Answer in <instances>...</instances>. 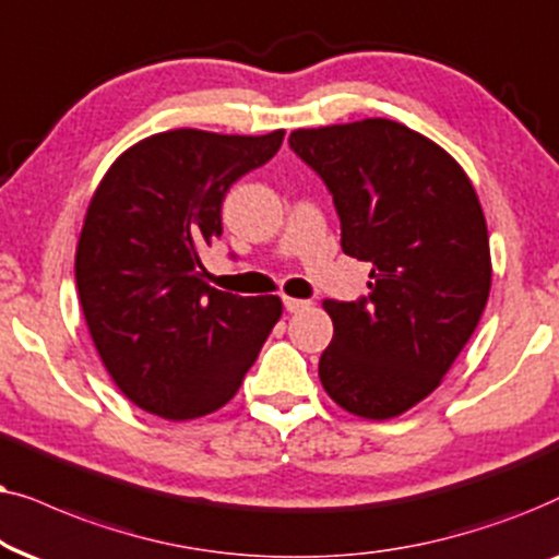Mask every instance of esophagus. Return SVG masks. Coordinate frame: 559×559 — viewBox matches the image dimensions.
I'll return each mask as SVG.
<instances>
[{"mask_svg": "<svg viewBox=\"0 0 559 559\" xmlns=\"http://www.w3.org/2000/svg\"><path fill=\"white\" fill-rule=\"evenodd\" d=\"M284 307H286V311H292V314H296V311L307 309V307H309V301H304V299H294V296H284Z\"/></svg>", "mask_w": 559, "mask_h": 559, "instance_id": "34e87169", "label": "esophagus"}]
</instances>
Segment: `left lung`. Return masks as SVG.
Returning a JSON list of instances; mask_svg holds the SVG:
<instances>
[{"label":"left lung","mask_w":559,"mask_h":559,"mask_svg":"<svg viewBox=\"0 0 559 559\" xmlns=\"http://www.w3.org/2000/svg\"><path fill=\"white\" fill-rule=\"evenodd\" d=\"M288 145L330 189L342 252L370 263L368 296L322 301L334 337L319 381L345 412L391 419L442 383L486 309L480 202L450 153L393 119L294 130Z\"/></svg>","instance_id":"8db88e82"}]
</instances>
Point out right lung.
I'll use <instances>...</instances> for the list:
<instances>
[{
    "mask_svg": "<svg viewBox=\"0 0 559 559\" xmlns=\"http://www.w3.org/2000/svg\"><path fill=\"white\" fill-rule=\"evenodd\" d=\"M284 135L158 132L119 155L94 191L79 301L111 381L145 412L174 421L217 412L281 319L278 296L206 284L199 252L222 235L229 186L271 160Z\"/></svg>",
    "mask_w": 559,
    "mask_h": 559,
    "instance_id": "1",
    "label": "right lung"
}]
</instances>
